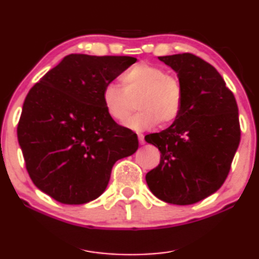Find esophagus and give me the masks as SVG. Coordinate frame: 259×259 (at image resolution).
Here are the masks:
<instances>
[{"label":"esophagus","instance_id":"1","mask_svg":"<svg viewBox=\"0 0 259 259\" xmlns=\"http://www.w3.org/2000/svg\"><path fill=\"white\" fill-rule=\"evenodd\" d=\"M138 142H140V144L141 145H143L144 143H145V141H144V136H143V135H138Z\"/></svg>","mask_w":259,"mask_h":259}]
</instances>
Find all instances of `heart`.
<instances>
[{"label": "heart", "mask_w": 259, "mask_h": 259, "mask_svg": "<svg viewBox=\"0 0 259 259\" xmlns=\"http://www.w3.org/2000/svg\"><path fill=\"white\" fill-rule=\"evenodd\" d=\"M123 88L109 83L102 90V103L114 121L128 119L134 102L140 111L124 123L128 129L143 131L159 123L166 126L177 119L183 107V87L177 76L149 63H140L122 76Z\"/></svg>", "instance_id": "obj_1"}]
</instances>
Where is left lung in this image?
Segmentation results:
<instances>
[{"label": "left lung", "mask_w": 259, "mask_h": 259, "mask_svg": "<svg viewBox=\"0 0 259 259\" xmlns=\"http://www.w3.org/2000/svg\"><path fill=\"white\" fill-rule=\"evenodd\" d=\"M183 87V107L176 121L145 136L161 151L158 166L145 181L163 202L189 205L223 185L240 141L235 96L212 65L184 53L161 56Z\"/></svg>", "instance_id": "1"}]
</instances>
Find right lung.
<instances>
[{
  "instance_id": "1",
  "label": "right lung",
  "mask_w": 259,
  "mask_h": 259,
  "mask_svg": "<svg viewBox=\"0 0 259 259\" xmlns=\"http://www.w3.org/2000/svg\"><path fill=\"white\" fill-rule=\"evenodd\" d=\"M136 58L70 54L25 97L17 138L31 181L63 204L103 194L112 166L138 149L136 134L109 117L102 90Z\"/></svg>"
}]
</instances>
